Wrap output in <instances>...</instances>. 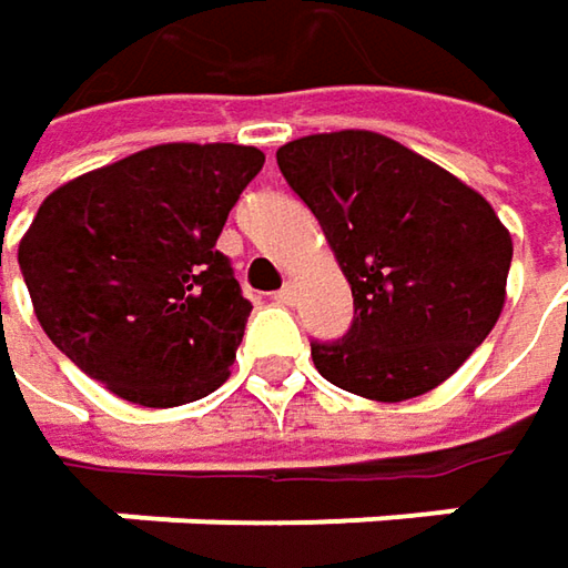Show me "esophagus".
Wrapping results in <instances>:
<instances>
[{"label":"esophagus","instance_id":"1","mask_svg":"<svg viewBox=\"0 0 568 568\" xmlns=\"http://www.w3.org/2000/svg\"><path fill=\"white\" fill-rule=\"evenodd\" d=\"M273 302H280V305H292L295 302V285L292 283H285L276 295H273Z\"/></svg>","mask_w":568,"mask_h":568}]
</instances>
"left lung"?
Instances as JSON below:
<instances>
[{"instance_id": "1", "label": "left lung", "mask_w": 568, "mask_h": 568, "mask_svg": "<svg viewBox=\"0 0 568 568\" xmlns=\"http://www.w3.org/2000/svg\"><path fill=\"white\" fill-rule=\"evenodd\" d=\"M276 161L321 222L356 305L343 339L311 343L314 368L382 404L452 378L506 305L511 235L493 206L368 130L285 142Z\"/></svg>"}]
</instances>
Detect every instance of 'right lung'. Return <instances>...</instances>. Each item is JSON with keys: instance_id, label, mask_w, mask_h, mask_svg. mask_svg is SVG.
<instances>
[{"instance_id": "right-lung-1", "label": "right lung", "mask_w": 568, "mask_h": 568, "mask_svg": "<svg viewBox=\"0 0 568 568\" xmlns=\"http://www.w3.org/2000/svg\"><path fill=\"white\" fill-rule=\"evenodd\" d=\"M263 152L168 142L53 190L18 244L43 333L139 407H181L232 375L251 302L215 241Z\"/></svg>"}]
</instances>
